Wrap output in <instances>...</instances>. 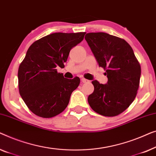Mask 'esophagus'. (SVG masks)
Returning <instances> with one entry per match:
<instances>
[{"instance_id":"obj_1","label":"esophagus","mask_w":156,"mask_h":156,"mask_svg":"<svg viewBox=\"0 0 156 156\" xmlns=\"http://www.w3.org/2000/svg\"><path fill=\"white\" fill-rule=\"evenodd\" d=\"M81 81H82V83H87L90 82L88 80H87V79H85V78H82L81 79Z\"/></svg>"}]
</instances>
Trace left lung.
<instances>
[{
    "mask_svg": "<svg viewBox=\"0 0 156 156\" xmlns=\"http://www.w3.org/2000/svg\"><path fill=\"white\" fill-rule=\"evenodd\" d=\"M85 39L108 81L93 80L94 92L87 98L95 112L105 117L119 115L134 100L139 87L141 66L124 39L105 32H90Z\"/></svg>",
    "mask_w": 156,
    "mask_h": 156,
    "instance_id": "8db88e82",
    "label": "left lung"
}]
</instances>
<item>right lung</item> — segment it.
<instances>
[{"instance_id":"right-lung-1","label":"right lung","mask_w":156,"mask_h":156,"mask_svg":"<svg viewBox=\"0 0 156 156\" xmlns=\"http://www.w3.org/2000/svg\"><path fill=\"white\" fill-rule=\"evenodd\" d=\"M86 32H56L38 39L28 49L19 66L20 95L30 111L43 118L62 112L69 105L80 78L67 79L56 68L64 67L69 52Z\"/></svg>"}]
</instances>
